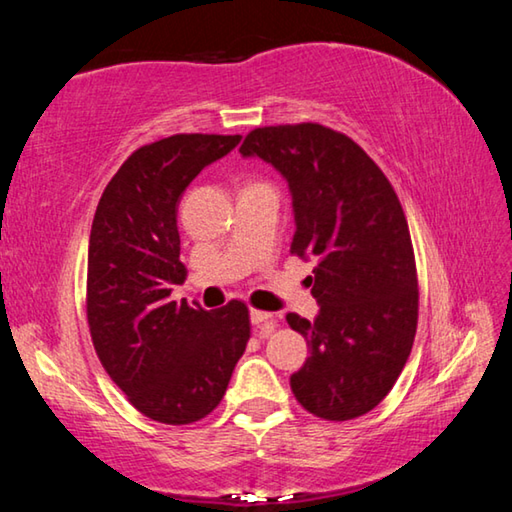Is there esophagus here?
I'll return each mask as SVG.
<instances>
[{"mask_svg":"<svg viewBox=\"0 0 512 512\" xmlns=\"http://www.w3.org/2000/svg\"><path fill=\"white\" fill-rule=\"evenodd\" d=\"M250 323L257 325V327L262 325V327H264V332H273L275 325H277V320H275V316H273V314H268V311L250 309Z\"/></svg>","mask_w":512,"mask_h":512,"instance_id":"1","label":"esophagus"}]
</instances>
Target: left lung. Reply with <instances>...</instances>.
<instances>
[{"instance_id": "8db88e82", "label": "left lung", "mask_w": 512, "mask_h": 512, "mask_svg": "<svg viewBox=\"0 0 512 512\" xmlns=\"http://www.w3.org/2000/svg\"><path fill=\"white\" fill-rule=\"evenodd\" d=\"M239 153L287 180L291 253L316 262L309 280L318 316L309 323L287 314L309 345L291 391L316 418H359L393 388L418 327V275L400 198L357 142L320 124L255 128Z\"/></svg>"}]
</instances>
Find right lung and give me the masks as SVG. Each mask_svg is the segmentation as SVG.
<instances>
[{"mask_svg": "<svg viewBox=\"0 0 512 512\" xmlns=\"http://www.w3.org/2000/svg\"><path fill=\"white\" fill-rule=\"evenodd\" d=\"M241 135H171L140 146L103 189L88 248V323L110 379L164 424L205 418L223 400L250 339L239 300L214 311L171 300L185 280L178 203Z\"/></svg>", "mask_w": 512, "mask_h": 512, "instance_id": "right-lung-1", "label": "right lung"}]
</instances>
